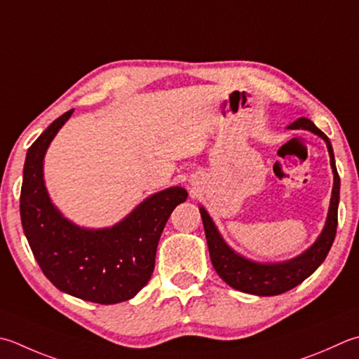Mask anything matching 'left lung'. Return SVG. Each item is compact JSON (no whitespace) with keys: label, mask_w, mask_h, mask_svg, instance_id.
<instances>
[{"label":"left lung","mask_w":359,"mask_h":359,"mask_svg":"<svg viewBox=\"0 0 359 359\" xmlns=\"http://www.w3.org/2000/svg\"><path fill=\"white\" fill-rule=\"evenodd\" d=\"M290 129L311 130L316 135L324 138L328 147L330 163H332L334 174V185L325 229L318 238V241H316L310 249L304 252L300 257L292 258L290 262L285 263L259 264L249 262V259L235 254V252L224 243L219 231L215 227L212 217L208 216L207 210L202 207L199 208L203 222V230H205L207 236L210 258H212L213 268L217 272V276H219L229 286L235 287V290L248 294H255V296H278V294H283L292 290V287H296L297 285L304 282L305 278L310 277L328 255L330 248H332L336 236V227H338L341 180L334 165L332 143H330L325 133L316 128L314 123L310 121L308 118H300L297 121H294L290 126Z\"/></svg>","instance_id":"8db88e82"}]
</instances>
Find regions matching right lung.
Segmentation results:
<instances>
[{"instance_id": "1", "label": "right lung", "mask_w": 359, "mask_h": 359, "mask_svg": "<svg viewBox=\"0 0 359 359\" xmlns=\"http://www.w3.org/2000/svg\"><path fill=\"white\" fill-rule=\"evenodd\" d=\"M73 109L49 124L26 154L20 216L27 243L55 287L82 300L111 305L132 299L149 282L168 217L187 201L174 187L147 198L111 229L86 230L54 208L43 182V157Z\"/></svg>"}]
</instances>
